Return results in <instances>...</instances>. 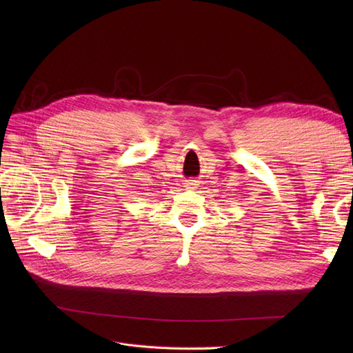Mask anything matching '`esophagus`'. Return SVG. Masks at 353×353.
Masks as SVG:
<instances>
[{"label": "esophagus", "instance_id": "1", "mask_svg": "<svg viewBox=\"0 0 353 353\" xmlns=\"http://www.w3.org/2000/svg\"><path fill=\"white\" fill-rule=\"evenodd\" d=\"M184 184H185L187 188H194L197 185V181L196 179H187Z\"/></svg>", "mask_w": 353, "mask_h": 353}]
</instances>
